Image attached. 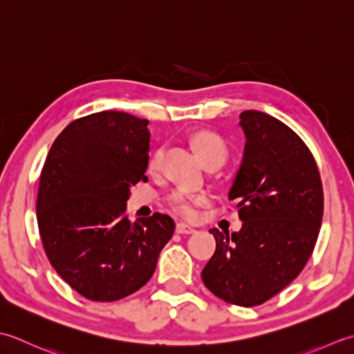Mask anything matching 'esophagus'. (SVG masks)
<instances>
[{
    "label": "esophagus",
    "mask_w": 354,
    "mask_h": 354,
    "mask_svg": "<svg viewBox=\"0 0 354 354\" xmlns=\"http://www.w3.org/2000/svg\"><path fill=\"white\" fill-rule=\"evenodd\" d=\"M176 232L177 234H194V232H196V229H194L189 225H185V223H177Z\"/></svg>",
    "instance_id": "esophagus-1"
}]
</instances>
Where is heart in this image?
Wrapping results in <instances>:
<instances>
[{
  "label": "heart",
  "instance_id": "obj_1",
  "mask_svg": "<svg viewBox=\"0 0 354 354\" xmlns=\"http://www.w3.org/2000/svg\"><path fill=\"white\" fill-rule=\"evenodd\" d=\"M191 143L196 148L197 154L206 165L220 162L223 163L227 157V145L223 137L214 131H197L191 136ZM163 163V148H157L151 154L148 160V171L151 174H157L162 169ZM211 196L206 192H194L186 187H177L167 197V206L172 212L183 218H194L198 212V207L206 205Z\"/></svg>",
  "mask_w": 354,
  "mask_h": 354
}]
</instances>
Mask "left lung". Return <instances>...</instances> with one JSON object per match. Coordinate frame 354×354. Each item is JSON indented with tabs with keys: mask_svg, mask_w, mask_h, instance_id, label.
Returning <instances> with one entry per match:
<instances>
[{
	"mask_svg": "<svg viewBox=\"0 0 354 354\" xmlns=\"http://www.w3.org/2000/svg\"><path fill=\"white\" fill-rule=\"evenodd\" d=\"M241 168L230 187L243 227L209 230L217 241L201 279L229 304L255 307L297 278L313 254L324 192L304 140L277 118L243 111Z\"/></svg>",
	"mask_w": 354,
	"mask_h": 354,
	"instance_id": "left-lung-1",
	"label": "left lung"
}]
</instances>
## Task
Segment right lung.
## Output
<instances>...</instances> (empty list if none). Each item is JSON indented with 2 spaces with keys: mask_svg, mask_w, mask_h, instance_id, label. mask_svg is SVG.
Here are the masks:
<instances>
[{
  "mask_svg": "<svg viewBox=\"0 0 354 354\" xmlns=\"http://www.w3.org/2000/svg\"><path fill=\"white\" fill-rule=\"evenodd\" d=\"M148 149L147 119L100 111L67 125L42 167V246L57 275L90 301H118L145 286L174 234L167 214L128 220L129 189L148 180Z\"/></svg>",
  "mask_w": 354,
  "mask_h": 354,
  "instance_id": "1",
  "label": "right lung"
}]
</instances>
